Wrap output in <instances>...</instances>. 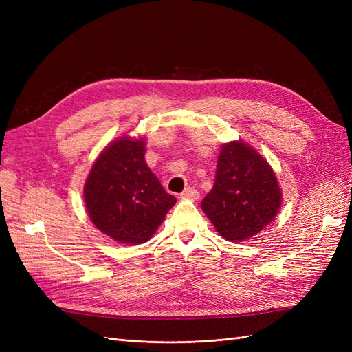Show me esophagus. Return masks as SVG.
I'll return each instance as SVG.
<instances>
[{
	"mask_svg": "<svg viewBox=\"0 0 352 352\" xmlns=\"http://www.w3.org/2000/svg\"><path fill=\"white\" fill-rule=\"evenodd\" d=\"M180 198H184V199H198L199 194H198V190L194 189V188H186L184 192L180 194Z\"/></svg>",
	"mask_w": 352,
	"mask_h": 352,
	"instance_id": "esophagus-1",
	"label": "esophagus"
}]
</instances>
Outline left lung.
<instances>
[{
	"label": "left lung",
	"instance_id": "8db88e82",
	"mask_svg": "<svg viewBox=\"0 0 352 352\" xmlns=\"http://www.w3.org/2000/svg\"><path fill=\"white\" fill-rule=\"evenodd\" d=\"M282 207V190L272 166L243 141L221 146L216 180L201 208L219 235L242 242L258 235Z\"/></svg>",
	"mask_w": 352,
	"mask_h": 352
}]
</instances>
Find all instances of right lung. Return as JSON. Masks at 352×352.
I'll return each instance as SVG.
<instances>
[{"label":"right lung","mask_w":352,"mask_h":352,"mask_svg":"<svg viewBox=\"0 0 352 352\" xmlns=\"http://www.w3.org/2000/svg\"><path fill=\"white\" fill-rule=\"evenodd\" d=\"M145 151L142 136L117 138L95 160L83 186L91 221L119 243L150 241L176 204L146 166Z\"/></svg>","instance_id":"1"}]
</instances>
